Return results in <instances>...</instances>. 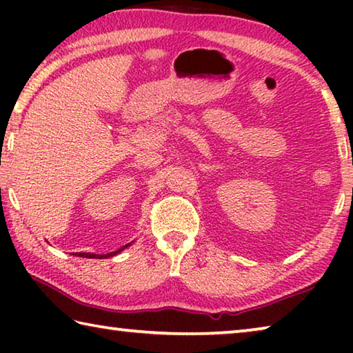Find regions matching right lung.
I'll use <instances>...</instances> for the list:
<instances>
[{
    "instance_id": "1",
    "label": "right lung",
    "mask_w": 353,
    "mask_h": 353,
    "mask_svg": "<svg viewBox=\"0 0 353 353\" xmlns=\"http://www.w3.org/2000/svg\"><path fill=\"white\" fill-rule=\"evenodd\" d=\"M128 246H129V244H126V246H123V248H119L118 250H115V252L104 254V255H97V254H85V252H81V254H76V255L83 256V259H107V256H113V255H117L118 252H121V250H123V249H126Z\"/></svg>"
}]
</instances>
